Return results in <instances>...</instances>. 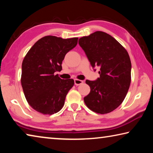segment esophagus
<instances>
[{
  "label": "esophagus",
  "instance_id": "34e87169",
  "mask_svg": "<svg viewBox=\"0 0 153 153\" xmlns=\"http://www.w3.org/2000/svg\"><path fill=\"white\" fill-rule=\"evenodd\" d=\"M74 83H75V85H76V86H79V85H80V84H82L83 83H84V81L78 79H75Z\"/></svg>",
  "mask_w": 153,
  "mask_h": 153
}]
</instances>
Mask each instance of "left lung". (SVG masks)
Wrapping results in <instances>:
<instances>
[{
	"mask_svg": "<svg viewBox=\"0 0 153 153\" xmlns=\"http://www.w3.org/2000/svg\"><path fill=\"white\" fill-rule=\"evenodd\" d=\"M79 45L92 67H100L99 78L86 80L90 92L84 98L85 104L95 113H110L122 103L130 86L128 53L113 37L100 31L80 38Z\"/></svg>",
	"mask_w": 153,
	"mask_h": 153,
	"instance_id": "8db88e82",
	"label": "left lung"
}]
</instances>
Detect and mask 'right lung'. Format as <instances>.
<instances>
[{
  "mask_svg": "<svg viewBox=\"0 0 153 153\" xmlns=\"http://www.w3.org/2000/svg\"><path fill=\"white\" fill-rule=\"evenodd\" d=\"M77 40L46 36L38 40L25 56L21 83L28 104L38 112L53 115L63 108L74 80L62 79L55 72L61 71L65 56L77 45Z\"/></svg>",
  "mask_w": 153,
  "mask_h": 153,
  "instance_id": "right-lung-1",
  "label": "right lung"
}]
</instances>
